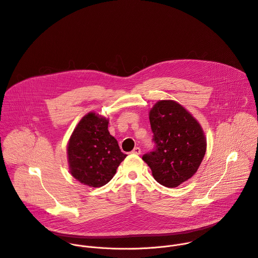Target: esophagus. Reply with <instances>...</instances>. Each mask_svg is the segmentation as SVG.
I'll return each instance as SVG.
<instances>
[{"mask_svg": "<svg viewBox=\"0 0 258 258\" xmlns=\"http://www.w3.org/2000/svg\"><path fill=\"white\" fill-rule=\"evenodd\" d=\"M131 153H133V154H137V155H139V154H141V149L139 148V147H135L134 148V150L131 152Z\"/></svg>", "mask_w": 258, "mask_h": 258, "instance_id": "esophagus-1", "label": "esophagus"}]
</instances>
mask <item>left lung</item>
Listing matches in <instances>:
<instances>
[{
    "label": "left lung",
    "mask_w": 258,
    "mask_h": 258,
    "mask_svg": "<svg viewBox=\"0 0 258 258\" xmlns=\"http://www.w3.org/2000/svg\"><path fill=\"white\" fill-rule=\"evenodd\" d=\"M155 148L143 155L154 178L175 188L198 170L206 152V138L188 110L172 100L158 101L149 112Z\"/></svg>",
    "instance_id": "left-lung-1"
}]
</instances>
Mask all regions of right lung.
I'll return each mask as SVG.
<instances>
[{"label": "right lung", "instance_id": "obj_1", "mask_svg": "<svg viewBox=\"0 0 258 258\" xmlns=\"http://www.w3.org/2000/svg\"><path fill=\"white\" fill-rule=\"evenodd\" d=\"M108 119L90 112L73 131L67 146L71 175L84 185L102 187L111 180L126 157L108 131Z\"/></svg>", "mask_w": 258, "mask_h": 258}]
</instances>
